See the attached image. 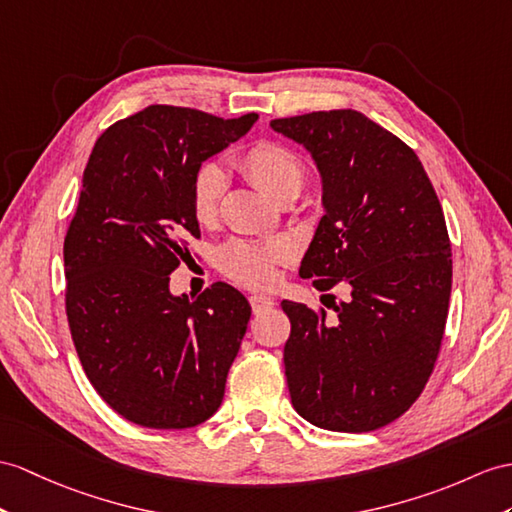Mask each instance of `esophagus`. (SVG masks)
Listing matches in <instances>:
<instances>
[{
	"label": "esophagus",
	"mask_w": 512,
	"mask_h": 512,
	"mask_svg": "<svg viewBox=\"0 0 512 512\" xmlns=\"http://www.w3.org/2000/svg\"><path fill=\"white\" fill-rule=\"evenodd\" d=\"M249 304H252V308H254V313L258 315V313H263V310H269V308H273V299L271 297H267V295H258V293H254L252 297H249Z\"/></svg>",
	"instance_id": "34e87169"
}]
</instances>
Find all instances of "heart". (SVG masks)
Here are the masks:
<instances>
[{
  "instance_id": "1",
  "label": "heart",
  "mask_w": 512,
  "mask_h": 512,
  "mask_svg": "<svg viewBox=\"0 0 512 512\" xmlns=\"http://www.w3.org/2000/svg\"><path fill=\"white\" fill-rule=\"evenodd\" d=\"M239 167L273 202L284 204L302 193L306 167L302 158L280 143H256L241 154ZM226 193V173L213 162L195 171L191 180V208L199 223H213L219 217ZM286 258L282 243H256L234 239L219 247L217 265L228 278L245 286H269L276 280L278 265Z\"/></svg>"
}]
</instances>
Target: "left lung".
<instances>
[{"instance_id": "1", "label": "left lung", "mask_w": 512, "mask_h": 512, "mask_svg": "<svg viewBox=\"0 0 512 512\" xmlns=\"http://www.w3.org/2000/svg\"><path fill=\"white\" fill-rule=\"evenodd\" d=\"M313 156L323 215L299 267L350 295L336 319L284 299V373L293 408L334 432H369L402 417L434 369L452 293L443 208L421 160L356 110L273 119Z\"/></svg>"}]
</instances>
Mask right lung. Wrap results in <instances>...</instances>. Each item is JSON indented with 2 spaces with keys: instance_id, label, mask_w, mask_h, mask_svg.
I'll return each mask as SVG.
<instances>
[{
  "instance_id": "add662e5",
  "label": "right lung",
  "mask_w": 512,
  "mask_h": 512,
  "mask_svg": "<svg viewBox=\"0 0 512 512\" xmlns=\"http://www.w3.org/2000/svg\"><path fill=\"white\" fill-rule=\"evenodd\" d=\"M258 119L147 106L99 136L65 236L67 319L86 378L143 428H193L217 413L252 317L234 286L173 295L169 273L199 236L191 180Z\"/></svg>"
}]
</instances>
